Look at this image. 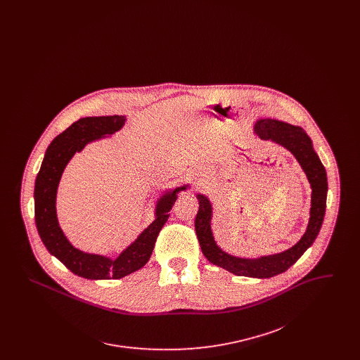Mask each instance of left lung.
<instances>
[{"label": "left lung", "mask_w": 360, "mask_h": 360, "mask_svg": "<svg viewBox=\"0 0 360 360\" xmlns=\"http://www.w3.org/2000/svg\"><path fill=\"white\" fill-rule=\"evenodd\" d=\"M255 132L263 140H273L275 143L288 148L294 155L301 165L302 170L307 174L310 186H311V207H310V220L308 229L301 240L292 245L290 250L259 259H241V257L228 255L221 251L213 239L210 231V219H212V206L209 200L198 194L200 209L195 216V233L200 241L202 254L209 262L216 266H220L225 270L239 275V276H251V278H271L275 275L285 273L292 266L302 254L313 244L317 238L321 224L324 221L326 207V167L321 160L314 153L311 141L307 132L282 121L259 120L255 124Z\"/></svg>", "instance_id": "8db88e82"}]
</instances>
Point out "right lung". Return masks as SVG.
<instances>
[{
  "label": "right lung",
  "instance_id": "1",
  "mask_svg": "<svg viewBox=\"0 0 360 360\" xmlns=\"http://www.w3.org/2000/svg\"><path fill=\"white\" fill-rule=\"evenodd\" d=\"M124 121V116L115 115L85 117L72 122L52 140L34 182V221L40 239L49 252L58 257L71 273L86 279H119L141 269L153 254L156 238L176 201V193L186 188H175L165 194L156 205V219L153 224L115 260L85 254L70 244L59 228L55 212L56 188L62 172L77 151H81L91 140L115 134Z\"/></svg>",
  "mask_w": 360,
  "mask_h": 360
}]
</instances>
